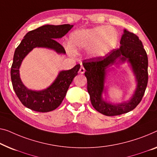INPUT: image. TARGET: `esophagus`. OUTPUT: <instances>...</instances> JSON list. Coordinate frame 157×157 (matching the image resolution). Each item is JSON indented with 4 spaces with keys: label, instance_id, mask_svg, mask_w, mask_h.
<instances>
[{
    "label": "esophagus",
    "instance_id": "34e87169",
    "mask_svg": "<svg viewBox=\"0 0 157 157\" xmlns=\"http://www.w3.org/2000/svg\"><path fill=\"white\" fill-rule=\"evenodd\" d=\"M85 72V69L83 67H81L80 68H79V73L83 74Z\"/></svg>",
    "mask_w": 157,
    "mask_h": 157
}]
</instances>
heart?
I'll return each mask as SVG.
<instances>
[{
    "instance_id": "heart-1",
    "label": "heart",
    "mask_w": 157,
    "mask_h": 157,
    "mask_svg": "<svg viewBox=\"0 0 157 157\" xmlns=\"http://www.w3.org/2000/svg\"><path fill=\"white\" fill-rule=\"evenodd\" d=\"M118 32L111 27L97 26L77 29L69 37V51L72 53L85 50L88 56L99 58L108 54L118 42Z\"/></svg>"
}]
</instances>
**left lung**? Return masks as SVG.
<instances>
[{
	"instance_id": "1",
	"label": "left lung",
	"mask_w": 157,
	"mask_h": 157,
	"mask_svg": "<svg viewBox=\"0 0 157 157\" xmlns=\"http://www.w3.org/2000/svg\"><path fill=\"white\" fill-rule=\"evenodd\" d=\"M120 44V48L113 49L104 57L82 61L91 103L98 112L108 116L121 115L134 109L141 101L148 82V58L138 36L124 29ZM125 61L129 63L136 76V90L129 101L117 105L107 102L102 98L106 72L112 65Z\"/></svg>"
}]
</instances>
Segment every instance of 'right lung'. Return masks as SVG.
Listing matches in <instances>:
<instances>
[{
  "label": "right lung",
  "instance_id": "right-lung-1",
  "mask_svg": "<svg viewBox=\"0 0 157 157\" xmlns=\"http://www.w3.org/2000/svg\"><path fill=\"white\" fill-rule=\"evenodd\" d=\"M72 27L68 24L44 25L27 33L15 49L10 71L12 84L16 95L27 108L42 113L51 111L58 108L65 98L80 65H76L68 71H60L52 85L41 91L29 90L24 85L20 77V67L25 56L36 47L52 49L56 53L65 54L64 48L56 39L62 38Z\"/></svg>",
  "mask_w": 157,
  "mask_h": 157
}]
</instances>
